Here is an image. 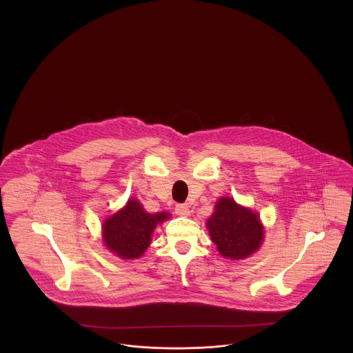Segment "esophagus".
Instances as JSON below:
<instances>
[{"instance_id": "esophagus-1", "label": "esophagus", "mask_w": 353, "mask_h": 353, "mask_svg": "<svg viewBox=\"0 0 353 353\" xmlns=\"http://www.w3.org/2000/svg\"><path fill=\"white\" fill-rule=\"evenodd\" d=\"M174 210H176V214H177V216H181V217L190 216V212H192L188 203H177L176 208H174Z\"/></svg>"}]
</instances>
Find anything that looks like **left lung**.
Returning a JSON list of instances; mask_svg holds the SVG:
<instances>
[{"instance_id": "8db88e82", "label": "left lung", "mask_w": 353, "mask_h": 353, "mask_svg": "<svg viewBox=\"0 0 353 353\" xmlns=\"http://www.w3.org/2000/svg\"><path fill=\"white\" fill-rule=\"evenodd\" d=\"M206 226L219 254L226 258L245 259L258 250L263 241L259 216L250 209L236 205L229 197L217 202Z\"/></svg>"}]
</instances>
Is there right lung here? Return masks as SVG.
Listing matches in <instances>:
<instances>
[{
    "label": "right lung",
    "mask_w": 353,
    "mask_h": 353,
    "mask_svg": "<svg viewBox=\"0 0 353 353\" xmlns=\"http://www.w3.org/2000/svg\"><path fill=\"white\" fill-rule=\"evenodd\" d=\"M168 217V213H145L140 202L130 200L123 210L104 221V243L123 259L139 258L150 246L156 225Z\"/></svg>",
    "instance_id": "obj_1"
}]
</instances>
